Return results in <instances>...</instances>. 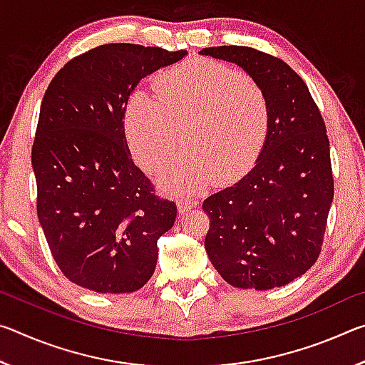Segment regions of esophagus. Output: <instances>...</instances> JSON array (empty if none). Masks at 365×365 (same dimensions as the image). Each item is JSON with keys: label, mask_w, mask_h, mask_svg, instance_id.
I'll use <instances>...</instances> for the list:
<instances>
[{"label": "esophagus", "mask_w": 365, "mask_h": 365, "mask_svg": "<svg viewBox=\"0 0 365 365\" xmlns=\"http://www.w3.org/2000/svg\"><path fill=\"white\" fill-rule=\"evenodd\" d=\"M195 206H197L196 197H182V200H178V211L180 212L188 211V209Z\"/></svg>", "instance_id": "34e87169"}]
</instances>
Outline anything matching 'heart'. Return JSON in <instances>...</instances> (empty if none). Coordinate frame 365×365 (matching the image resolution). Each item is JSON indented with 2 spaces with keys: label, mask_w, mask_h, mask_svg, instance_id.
Returning a JSON list of instances; mask_svg holds the SVG:
<instances>
[{
  "label": "heart",
  "mask_w": 365,
  "mask_h": 365,
  "mask_svg": "<svg viewBox=\"0 0 365 365\" xmlns=\"http://www.w3.org/2000/svg\"><path fill=\"white\" fill-rule=\"evenodd\" d=\"M156 96L135 90L122 114L123 133L138 164L156 170L178 145L182 154L160 172V182L200 188L219 174L222 182L248 172L269 138L272 110L262 86L250 76L212 59H190L160 72Z\"/></svg>",
  "instance_id": "1"
}]
</instances>
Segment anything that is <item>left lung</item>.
Masks as SVG:
<instances>
[{"label": "left lung", "mask_w": 365, "mask_h": 365, "mask_svg": "<svg viewBox=\"0 0 365 365\" xmlns=\"http://www.w3.org/2000/svg\"><path fill=\"white\" fill-rule=\"evenodd\" d=\"M200 53L243 67L262 86L272 110L255 168L202 202L206 252L232 287H283L306 274L322 251L335 191L324 117L304 80L282 59L248 46Z\"/></svg>", "instance_id": "1"}]
</instances>
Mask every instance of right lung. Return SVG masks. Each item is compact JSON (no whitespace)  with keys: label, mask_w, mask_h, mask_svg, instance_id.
Here are the masks:
<instances>
[{"label":"right lung","mask_w":365,"mask_h":365,"mask_svg":"<svg viewBox=\"0 0 365 365\" xmlns=\"http://www.w3.org/2000/svg\"><path fill=\"white\" fill-rule=\"evenodd\" d=\"M187 51L109 43L78 54L43 96L32 146L36 214L58 267L96 293H133L151 279L172 200L135 165L122 114L135 86Z\"/></svg>","instance_id":"right-lung-1"}]
</instances>
